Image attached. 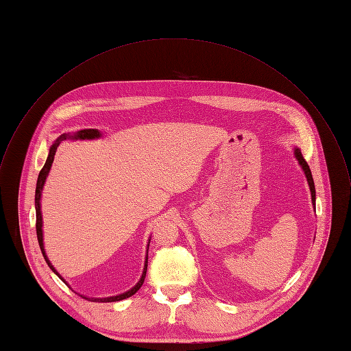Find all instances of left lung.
Wrapping results in <instances>:
<instances>
[{"instance_id":"8db88e82","label":"left lung","mask_w":351,"mask_h":351,"mask_svg":"<svg viewBox=\"0 0 351 351\" xmlns=\"http://www.w3.org/2000/svg\"><path fill=\"white\" fill-rule=\"evenodd\" d=\"M294 154H295V158L298 159V162H300L302 170L305 171L306 180H308V184H309V188H311V193H312V203H313V206H315V203H316V191H315V182H313V177H312L311 169H309L306 160L304 159V156H302V154H301V151H300L298 148L294 149Z\"/></svg>"}]
</instances>
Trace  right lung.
I'll list each match as a JSON object with an SVG mask.
<instances>
[{"label": "right lung", "mask_w": 351, "mask_h": 351, "mask_svg": "<svg viewBox=\"0 0 351 351\" xmlns=\"http://www.w3.org/2000/svg\"><path fill=\"white\" fill-rule=\"evenodd\" d=\"M101 136V133L97 130V129H84V130H80V132H77L75 136H69V134H62L51 147H50V152H49V156H47V159H46V163H45V166L42 167V170L39 171V176H38V181H36V189H35V210H36V237H38V242H39V246H40V250H42V254H43V257H45V260H46V263H47V265L50 267V269L53 271V272H56L58 276H60V274L54 269V267L51 265V263L49 261V258H47V256H46V253H45V249H43V237H42V215H40V192H42V189H43V185H45V181H46V177H47V174H49V171H50V167H51V163H53V160H54V155H56V152H57V147H58V144H60V141L61 140H65L66 137H71V138H82V140H84V138H95V137H99ZM148 260V257H145V265H144V271H143V275H141V278H140V280H138V283L133 287V289H130L129 291H126V293H123V294H119V295H116V297H109V298H86V297H83V298H86V300H88V301H93V302H114V301H121V300H125V298H129V297H132L141 286H143V282H144V278H145V272H147V261ZM61 278V276H60ZM62 279V278H61ZM64 280V279H62ZM65 282V280H64ZM66 283V282H65Z\"/></svg>", "instance_id": "add662e5"}]
</instances>
